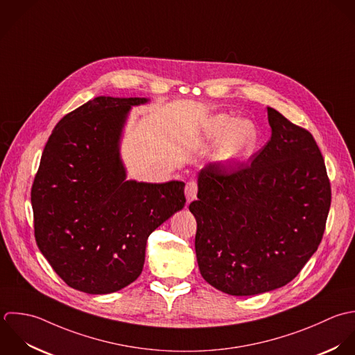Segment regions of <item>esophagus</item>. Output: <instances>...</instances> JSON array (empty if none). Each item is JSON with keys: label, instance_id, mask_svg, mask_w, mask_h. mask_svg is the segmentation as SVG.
Instances as JSON below:
<instances>
[{"label": "esophagus", "instance_id": "obj_1", "mask_svg": "<svg viewBox=\"0 0 355 355\" xmlns=\"http://www.w3.org/2000/svg\"><path fill=\"white\" fill-rule=\"evenodd\" d=\"M197 191H198V186L194 180H190L187 184H186V189H184V193H186V198H187V202H191L193 200L197 198Z\"/></svg>", "mask_w": 355, "mask_h": 355}]
</instances>
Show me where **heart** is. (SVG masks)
I'll use <instances>...</instances> for the list:
<instances>
[{
	"label": "heart",
	"instance_id": "obj_1",
	"mask_svg": "<svg viewBox=\"0 0 355 355\" xmlns=\"http://www.w3.org/2000/svg\"><path fill=\"white\" fill-rule=\"evenodd\" d=\"M202 141L219 143L216 159L223 165H234L250 157L259 141V130L249 119L229 114H215L202 129Z\"/></svg>",
	"mask_w": 355,
	"mask_h": 355
}]
</instances>
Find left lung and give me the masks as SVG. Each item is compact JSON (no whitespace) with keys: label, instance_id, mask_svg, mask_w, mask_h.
<instances>
[{"label":"left lung","instance_id":"left-lung-1","mask_svg":"<svg viewBox=\"0 0 355 355\" xmlns=\"http://www.w3.org/2000/svg\"><path fill=\"white\" fill-rule=\"evenodd\" d=\"M271 137L252 162L198 173L196 253L204 279L233 296L291 282L318 249L331 183L313 135L267 107Z\"/></svg>","mask_w":355,"mask_h":355}]
</instances>
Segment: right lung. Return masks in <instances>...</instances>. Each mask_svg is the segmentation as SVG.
Masks as SVG:
<instances>
[{"label":"right lung","mask_w":355,"mask_h":355,"mask_svg":"<svg viewBox=\"0 0 355 355\" xmlns=\"http://www.w3.org/2000/svg\"><path fill=\"white\" fill-rule=\"evenodd\" d=\"M98 96L58 122L31 187L37 245L71 288L113 293L141 272L148 236L186 204L184 183L126 180L119 144L132 106Z\"/></svg>","instance_id":"obj_1"}]
</instances>
